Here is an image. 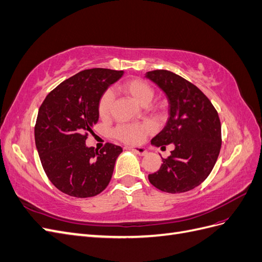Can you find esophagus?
<instances>
[{"label":"esophagus","mask_w":262,"mask_h":262,"mask_svg":"<svg viewBox=\"0 0 262 262\" xmlns=\"http://www.w3.org/2000/svg\"><path fill=\"white\" fill-rule=\"evenodd\" d=\"M124 148L125 149H131V150H133L134 153L139 154L140 156H144V155L147 154L146 148L145 147H142V146H125Z\"/></svg>","instance_id":"1"}]
</instances>
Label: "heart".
I'll return each instance as SVG.
<instances>
[{
	"instance_id": "1",
	"label": "heart",
	"mask_w": 262,
	"mask_h": 262,
	"mask_svg": "<svg viewBox=\"0 0 262 262\" xmlns=\"http://www.w3.org/2000/svg\"><path fill=\"white\" fill-rule=\"evenodd\" d=\"M122 91L128 94L139 105L145 106L153 99L154 91L149 84L140 78H132V80L125 81L121 85ZM113 94L112 92H105L98 102V114L101 118H106L109 116L110 109L113 105ZM153 131V125L144 123H128L117 126L114 133L115 137L124 143L138 144L141 143L148 133Z\"/></svg>"
}]
</instances>
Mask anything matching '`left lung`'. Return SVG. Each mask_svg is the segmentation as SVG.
Masks as SVG:
<instances>
[{
    "label": "left lung",
    "instance_id": "8db88e82",
    "mask_svg": "<svg viewBox=\"0 0 262 262\" xmlns=\"http://www.w3.org/2000/svg\"><path fill=\"white\" fill-rule=\"evenodd\" d=\"M145 76L169 102L168 121L150 143L162 148L175 145L148 180L164 192L189 191L207 179L216 163L222 145L219 114L210 99L184 77L167 70L149 71Z\"/></svg>",
    "mask_w": 262,
    "mask_h": 262
}]
</instances>
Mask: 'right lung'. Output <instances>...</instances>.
Segmentation results:
<instances>
[{
	"mask_svg": "<svg viewBox=\"0 0 262 262\" xmlns=\"http://www.w3.org/2000/svg\"><path fill=\"white\" fill-rule=\"evenodd\" d=\"M122 75L123 71L100 68L81 71L47 95L39 108L36 147L46 175L63 193L97 195L112 179L122 148L107 143L98 150L85 141L98 121L100 97Z\"/></svg>",
	"mask_w": 262,
	"mask_h": 262,
	"instance_id": "1",
	"label": "right lung"
}]
</instances>
